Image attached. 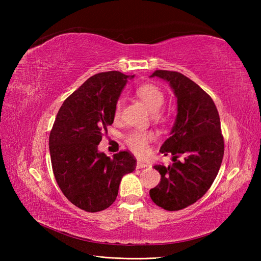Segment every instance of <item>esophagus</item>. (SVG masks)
I'll list each match as a JSON object with an SVG mask.
<instances>
[{
  "instance_id": "34e87169",
  "label": "esophagus",
  "mask_w": 261,
  "mask_h": 261,
  "mask_svg": "<svg viewBox=\"0 0 261 261\" xmlns=\"http://www.w3.org/2000/svg\"><path fill=\"white\" fill-rule=\"evenodd\" d=\"M147 167H148V163H144V162H140V161H138L137 164H136L137 169H144V168H147Z\"/></svg>"
}]
</instances>
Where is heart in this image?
<instances>
[{
  "mask_svg": "<svg viewBox=\"0 0 261 261\" xmlns=\"http://www.w3.org/2000/svg\"><path fill=\"white\" fill-rule=\"evenodd\" d=\"M136 94L138 98L144 102V103L151 110L152 112H156L163 105L165 101L164 93L162 90L152 84H145L138 87L136 90ZM123 108L122 99H118L114 108V116L118 117L121 114ZM153 139V134L151 132H140V130H132L125 136V143L128 146L132 151L143 156L147 154L149 143Z\"/></svg>",
  "mask_w": 261,
  "mask_h": 261,
  "instance_id": "b5f03b06",
  "label": "heart"
}]
</instances>
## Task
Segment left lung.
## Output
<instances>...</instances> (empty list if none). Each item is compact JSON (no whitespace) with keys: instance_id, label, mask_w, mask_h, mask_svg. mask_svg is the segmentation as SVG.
I'll return each mask as SVG.
<instances>
[{"instance_id":"left-lung-1","label":"left lung","mask_w":261,"mask_h":261,"mask_svg":"<svg viewBox=\"0 0 261 261\" xmlns=\"http://www.w3.org/2000/svg\"><path fill=\"white\" fill-rule=\"evenodd\" d=\"M167 81L177 98V115L171 136L160 152L171 153L173 162L154 165L161 180L150 189L152 201L168 211L184 209L208 192L222 163L224 140L220 116L209 94L188 77L158 69L150 77ZM184 155L183 163L177 158Z\"/></svg>"}]
</instances>
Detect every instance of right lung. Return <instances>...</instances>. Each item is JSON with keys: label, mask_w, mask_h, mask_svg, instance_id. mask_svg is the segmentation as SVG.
Masks as SVG:
<instances>
[{"label": "right lung", "mask_w": 261, "mask_h": 261, "mask_svg": "<svg viewBox=\"0 0 261 261\" xmlns=\"http://www.w3.org/2000/svg\"><path fill=\"white\" fill-rule=\"evenodd\" d=\"M133 77L117 70L91 76L63 102L54 121L49 137L53 174L62 193L82 210L109 208L122 177L136 168L127 150L113 158L98 151L102 132L112 125L116 101Z\"/></svg>", "instance_id": "add662e5"}]
</instances>
